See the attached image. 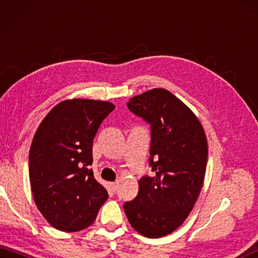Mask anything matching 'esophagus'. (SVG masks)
I'll use <instances>...</instances> for the list:
<instances>
[{"mask_svg":"<svg viewBox=\"0 0 258 258\" xmlns=\"http://www.w3.org/2000/svg\"><path fill=\"white\" fill-rule=\"evenodd\" d=\"M109 186V189H111L112 191H115L117 189V182H113V183H109L108 184Z\"/></svg>","mask_w":258,"mask_h":258,"instance_id":"1","label":"esophagus"}]
</instances>
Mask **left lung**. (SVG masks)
I'll return each instance as SVG.
<instances>
[{
    "label": "left lung",
    "mask_w": 258,
    "mask_h": 258,
    "mask_svg": "<svg viewBox=\"0 0 258 258\" xmlns=\"http://www.w3.org/2000/svg\"><path fill=\"white\" fill-rule=\"evenodd\" d=\"M128 109L151 126L153 175L139 180V194L123 205L131 225L157 238L175 231L193 210L204 182L207 141L194 113L164 89L134 96Z\"/></svg>",
    "instance_id": "left-lung-1"
}]
</instances>
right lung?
<instances>
[{
    "label": "right lung",
    "mask_w": 258,
    "mask_h": 258,
    "mask_svg": "<svg viewBox=\"0 0 258 258\" xmlns=\"http://www.w3.org/2000/svg\"><path fill=\"white\" fill-rule=\"evenodd\" d=\"M112 103L64 101L38 126L29 156L35 204L53 227L78 232L94 222L107 190L94 178L92 145Z\"/></svg>",
    "instance_id": "1"
}]
</instances>
